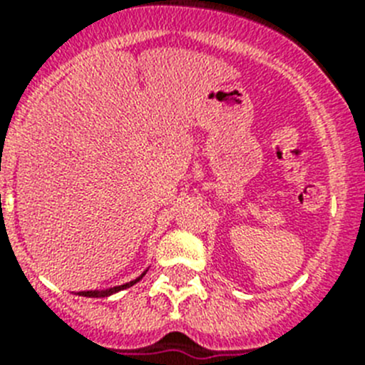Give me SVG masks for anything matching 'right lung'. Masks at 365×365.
I'll return each instance as SVG.
<instances>
[{
    "mask_svg": "<svg viewBox=\"0 0 365 365\" xmlns=\"http://www.w3.org/2000/svg\"><path fill=\"white\" fill-rule=\"evenodd\" d=\"M146 272H148V270H146ZM146 272L140 274V276H138L137 279H133V282L124 283V285H118V287H113V289H108V291H82V292H78V296H86V298H106V296L115 294V292L122 291V289H128V287H131V285H135L137 282H140V279H143V276Z\"/></svg>",
    "mask_w": 365,
    "mask_h": 365,
    "instance_id": "add662e5",
    "label": "right lung"
}]
</instances>
